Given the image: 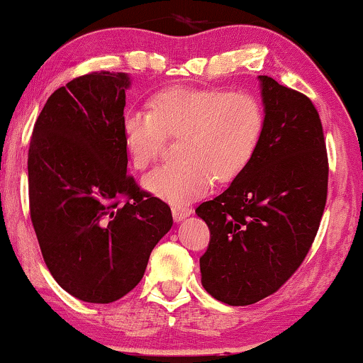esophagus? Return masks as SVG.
Instances as JSON below:
<instances>
[{"label":"esophagus","instance_id":"esophagus-1","mask_svg":"<svg viewBox=\"0 0 363 363\" xmlns=\"http://www.w3.org/2000/svg\"><path fill=\"white\" fill-rule=\"evenodd\" d=\"M191 213H193V210L186 205H173L172 206V215H173V220H175V221H183L185 218L190 216Z\"/></svg>","mask_w":363,"mask_h":363}]
</instances>
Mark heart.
I'll list each match as a JSON object with an SVG mask.
<instances>
[{
    "label": "heart",
    "mask_w": 363,
    "mask_h": 363,
    "mask_svg": "<svg viewBox=\"0 0 363 363\" xmlns=\"http://www.w3.org/2000/svg\"><path fill=\"white\" fill-rule=\"evenodd\" d=\"M264 113L250 94L220 89H168L148 108L122 118L123 145L135 170L155 162L165 138H180V162L155 168L142 180L147 191L172 203L201 196L211 182L230 183L250 167L259 147Z\"/></svg>",
    "instance_id": "b5f03b06"
}]
</instances>
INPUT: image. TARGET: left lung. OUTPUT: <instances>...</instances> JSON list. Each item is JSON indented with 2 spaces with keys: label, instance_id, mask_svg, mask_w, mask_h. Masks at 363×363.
<instances>
[{
  "label": "left lung",
  "instance_id": "8db88e82",
  "mask_svg": "<svg viewBox=\"0 0 363 363\" xmlns=\"http://www.w3.org/2000/svg\"><path fill=\"white\" fill-rule=\"evenodd\" d=\"M264 128L250 167L196 208L210 228L201 284L215 299L250 306L274 294L309 252L327 200L322 123L304 94L259 76Z\"/></svg>",
  "mask_w": 363,
  "mask_h": 363
}]
</instances>
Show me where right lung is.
Instances as JSON below:
<instances>
[{
  "label": "right lung",
  "instance_id": "obj_1",
  "mask_svg": "<svg viewBox=\"0 0 363 363\" xmlns=\"http://www.w3.org/2000/svg\"><path fill=\"white\" fill-rule=\"evenodd\" d=\"M128 87L125 72L76 77L48 99L29 143V211L44 262L64 291L92 304L130 292L173 225L170 206L127 173Z\"/></svg>",
  "mask_w": 363,
  "mask_h": 363
}]
</instances>
